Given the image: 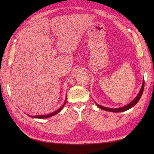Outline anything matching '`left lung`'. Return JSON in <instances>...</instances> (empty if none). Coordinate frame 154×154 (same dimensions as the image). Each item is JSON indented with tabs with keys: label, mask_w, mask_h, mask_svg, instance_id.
<instances>
[{
	"label": "left lung",
	"mask_w": 154,
	"mask_h": 154,
	"mask_svg": "<svg viewBox=\"0 0 154 154\" xmlns=\"http://www.w3.org/2000/svg\"><path fill=\"white\" fill-rule=\"evenodd\" d=\"M143 89H144V80H143V83H142V87L140 88V91L139 93L138 94V95L136 96V97L130 103H128V105H127V106H124L122 107L117 108V109H111V108H108V107H106L100 106V105H99L97 103H96V105L99 108H100L101 109L104 110H106V111H109V112H124V111H126V110H127L128 109H131L134 106H135V105L137 104V103L139 102V100L141 98V96H142V95L143 94Z\"/></svg>",
	"instance_id": "8db88e82"
}]
</instances>
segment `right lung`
<instances>
[{
    "label": "right lung",
    "instance_id": "1",
    "mask_svg": "<svg viewBox=\"0 0 154 154\" xmlns=\"http://www.w3.org/2000/svg\"><path fill=\"white\" fill-rule=\"evenodd\" d=\"M66 100H65L64 103L63 104V106H62L60 109H59L57 110H56V111H55V112H52V113H51V114H47V115H40V116H30V117H33V118H36V119H45V118L51 117H52V116H53L56 115L57 114H58V113H59V112L62 109V108L64 107V106H65V104H66Z\"/></svg>",
    "mask_w": 154,
    "mask_h": 154
}]
</instances>
